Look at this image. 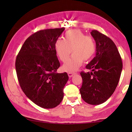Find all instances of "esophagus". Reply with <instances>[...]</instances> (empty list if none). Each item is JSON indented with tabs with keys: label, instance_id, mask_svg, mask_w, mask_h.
<instances>
[{
	"label": "esophagus",
	"instance_id": "34e87169",
	"mask_svg": "<svg viewBox=\"0 0 132 132\" xmlns=\"http://www.w3.org/2000/svg\"><path fill=\"white\" fill-rule=\"evenodd\" d=\"M74 75H75V73H68V76H69V77H73Z\"/></svg>",
	"mask_w": 132,
	"mask_h": 132
}]
</instances>
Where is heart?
Instances as JSON below:
<instances>
[{
	"mask_svg": "<svg viewBox=\"0 0 132 132\" xmlns=\"http://www.w3.org/2000/svg\"><path fill=\"white\" fill-rule=\"evenodd\" d=\"M55 52L59 59L65 62L71 54L73 55L62 67L67 72H75L81 66L83 60L88 61L95 51V44L93 38L85 35L81 30H70L65 34L64 39H58L55 44Z\"/></svg>",
	"mask_w": 132,
	"mask_h": 132,
	"instance_id": "1",
	"label": "heart"
}]
</instances>
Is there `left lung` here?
Wrapping results in <instances>:
<instances>
[{
    "label": "left lung",
    "instance_id": "left-lung-1",
    "mask_svg": "<svg viewBox=\"0 0 132 132\" xmlns=\"http://www.w3.org/2000/svg\"><path fill=\"white\" fill-rule=\"evenodd\" d=\"M91 35L96 44V55L86 65L91 72L82 71L81 97L93 105L105 102L115 91L120 80L122 68L121 57L115 43L111 38L96 30Z\"/></svg>",
    "mask_w": 132,
    "mask_h": 132
}]
</instances>
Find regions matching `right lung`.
<instances>
[{
	"instance_id": "add662e5",
	"label": "right lung",
	"mask_w": 132,
	"mask_h": 132,
	"mask_svg": "<svg viewBox=\"0 0 132 132\" xmlns=\"http://www.w3.org/2000/svg\"><path fill=\"white\" fill-rule=\"evenodd\" d=\"M64 28L38 31L28 38L15 60L21 89L34 103L45 109L56 107L64 97L67 73H57L60 66L55 44Z\"/></svg>"
}]
</instances>
